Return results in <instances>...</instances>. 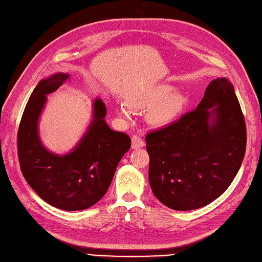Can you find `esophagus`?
<instances>
[{
  "mask_svg": "<svg viewBox=\"0 0 262 262\" xmlns=\"http://www.w3.org/2000/svg\"><path fill=\"white\" fill-rule=\"evenodd\" d=\"M143 146H145V141L142 140V138L138 135H133L132 136V148L138 149V148H142Z\"/></svg>",
  "mask_w": 262,
  "mask_h": 262,
  "instance_id": "34e87169",
  "label": "esophagus"
}]
</instances>
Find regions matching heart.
I'll use <instances>...</instances> for the list:
<instances>
[{
  "instance_id": "1",
  "label": "heart",
  "mask_w": 262,
  "mask_h": 262,
  "mask_svg": "<svg viewBox=\"0 0 262 262\" xmlns=\"http://www.w3.org/2000/svg\"><path fill=\"white\" fill-rule=\"evenodd\" d=\"M173 88L170 86H159L151 93L133 97L130 99V105L138 110L150 108L148 112L147 119L149 123L154 125H165L170 123L184 106V97L180 93H170ZM119 113L127 117L130 115V110L126 105L119 106Z\"/></svg>"
}]
</instances>
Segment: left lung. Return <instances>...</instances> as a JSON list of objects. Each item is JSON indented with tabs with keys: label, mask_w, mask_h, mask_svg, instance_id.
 <instances>
[{
	"label": "left lung",
	"mask_w": 262,
	"mask_h": 262,
	"mask_svg": "<svg viewBox=\"0 0 262 262\" xmlns=\"http://www.w3.org/2000/svg\"><path fill=\"white\" fill-rule=\"evenodd\" d=\"M149 183L174 210H193L216 200L241 167L247 127L233 84L217 78L198 107L146 137Z\"/></svg>",
	"instance_id": "obj_1"
}]
</instances>
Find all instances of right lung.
I'll return each instance as SVG.
<instances>
[{
  "mask_svg": "<svg viewBox=\"0 0 262 262\" xmlns=\"http://www.w3.org/2000/svg\"><path fill=\"white\" fill-rule=\"evenodd\" d=\"M69 74L41 80L30 95L18 129V158L24 178L40 198L58 209L74 211L94 206L107 192L121 158L131 147L124 132L110 129L101 99L94 103V120L70 154L46 150L38 138L39 115L49 95L66 82Z\"/></svg>",
  "mask_w": 262,
  "mask_h": 262,
  "instance_id": "obj_1",
  "label": "right lung"
}]
</instances>
